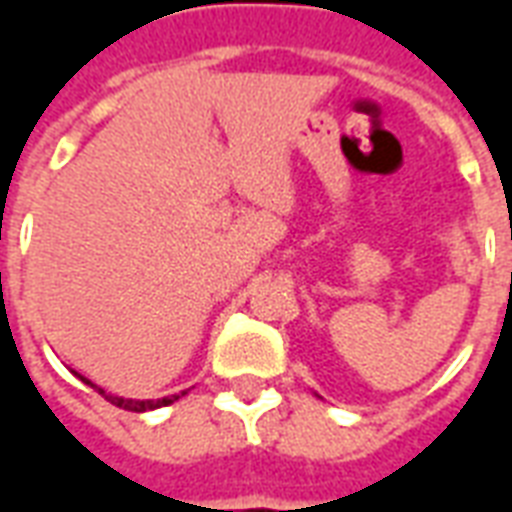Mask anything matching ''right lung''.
<instances>
[{
    "label": "right lung",
    "instance_id": "obj_1",
    "mask_svg": "<svg viewBox=\"0 0 512 512\" xmlns=\"http://www.w3.org/2000/svg\"><path fill=\"white\" fill-rule=\"evenodd\" d=\"M84 384H90L87 378H82ZM93 389H98V395H104L112 406L117 408H126V411H150V408H161V406H169V403H175L180 395H169V397H161V400H131V397H117V395H106L101 386L90 384ZM186 395V392H183Z\"/></svg>",
    "mask_w": 512,
    "mask_h": 512
}]
</instances>
